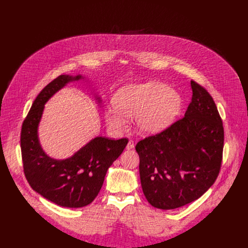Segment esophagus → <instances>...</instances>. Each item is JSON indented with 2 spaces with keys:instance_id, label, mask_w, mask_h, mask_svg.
Wrapping results in <instances>:
<instances>
[{
  "instance_id": "34e87169",
  "label": "esophagus",
  "mask_w": 248,
  "mask_h": 248,
  "mask_svg": "<svg viewBox=\"0 0 248 248\" xmlns=\"http://www.w3.org/2000/svg\"><path fill=\"white\" fill-rule=\"evenodd\" d=\"M133 147H134V141L130 139V140L128 141V143H127V145H126V148H127V149H132Z\"/></svg>"
}]
</instances>
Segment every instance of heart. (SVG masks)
Listing matches in <instances>:
<instances>
[{
	"mask_svg": "<svg viewBox=\"0 0 248 248\" xmlns=\"http://www.w3.org/2000/svg\"><path fill=\"white\" fill-rule=\"evenodd\" d=\"M116 105L105 111L106 122L113 130H124L128 123L127 116L136 118L141 131L156 132L178 116L182 99L165 84L148 82L122 89L117 95Z\"/></svg>",
	"mask_w": 248,
	"mask_h": 248,
	"instance_id": "b5f03b06",
	"label": "heart"
}]
</instances>
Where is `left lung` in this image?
Listing matches in <instances>:
<instances>
[{"instance_id": "1", "label": "left lung", "mask_w": 248, "mask_h": 248, "mask_svg": "<svg viewBox=\"0 0 248 248\" xmlns=\"http://www.w3.org/2000/svg\"><path fill=\"white\" fill-rule=\"evenodd\" d=\"M192 98L185 117L139 140L141 186L147 201L163 210L185 206L217 180L223 160L224 126L206 90L190 81Z\"/></svg>"}]
</instances>
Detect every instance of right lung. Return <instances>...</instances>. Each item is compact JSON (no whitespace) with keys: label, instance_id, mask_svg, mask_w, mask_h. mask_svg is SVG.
Listing matches in <instances>:
<instances>
[{"label":"right lung","instance_id":"1","mask_svg":"<svg viewBox=\"0 0 248 248\" xmlns=\"http://www.w3.org/2000/svg\"><path fill=\"white\" fill-rule=\"evenodd\" d=\"M59 76L47 84L34 100L20 132V148L24 175L33 190L51 202L67 208L90 204L98 195L107 170L120 157L128 139L96 137L73 157L58 161L48 157L40 147L37 127L44 104L68 81L78 80Z\"/></svg>","mask_w":248,"mask_h":248}]
</instances>
